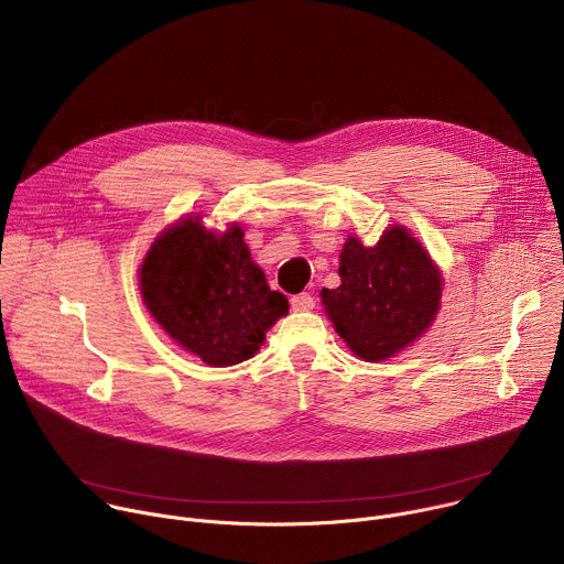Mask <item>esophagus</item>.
<instances>
[{
  "label": "esophagus",
  "instance_id": "1",
  "mask_svg": "<svg viewBox=\"0 0 564 564\" xmlns=\"http://www.w3.org/2000/svg\"><path fill=\"white\" fill-rule=\"evenodd\" d=\"M290 305H292V310H296V312H307V310L314 307V296H312L310 292L294 294V296L290 299Z\"/></svg>",
  "mask_w": 564,
  "mask_h": 564
}]
</instances>
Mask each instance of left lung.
<instances>
[{
	"label": "left lung",
	"mask_w": 564,
	"mask_h": 564,
	"mask_svg": "<svg viewBox=\"0 0 564 564\" xmlns=\"http://www.w3.org/2000/svg\"><path fill=\"white\" fill-rule=\"evenodd\" d=\"M341 285L321 290L335 330L364 361L411 346L435 321L442 274L406 227H390L375 248L350 236L339 259Z\"/></svg>",
	"instance_id": "left-lung-1"
}]
</instances>
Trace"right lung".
Wrapping results in <instances>:
<instances>
[{"instance_id": "right-lung-1", "label": "right lung", "mask_w": 564, "mask_h": 564, "mask_svg": "<svg viewBox=\"0 0 564 564\" xmlns=\"http://www.w3.org/2000/svg\"><path fill=\"white\" fill-rule=\"evenodd\" d=\"M236 223L225 234L187 216L160 234L140 265V294L163 330L207 366L254 357L265 333L288 314L270 290Z\"/></svg>"}]
</instances>
